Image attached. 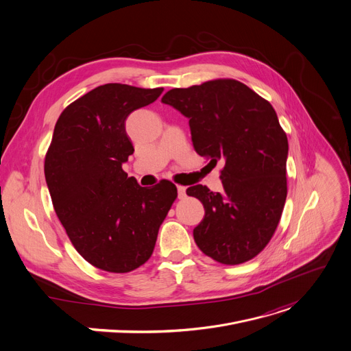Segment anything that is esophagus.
Returning a JSON list of instances; mask_svg holds the SVG:
<instances>
[{
  "instance_id": "34e87169",
  "label": "esophagus",
  "mask_w": 351,
  "mask_h": 351,
  "mask_svg": "<svg viewBox=\"0 0 351 351\" xmlns=\"http://www.w3.org/2000/svg\"><path fill=\"white\" fill-rule=\"evenodd\" d=\"M178 197L179 199L186 197V187L184 186H178Z\"/></svg>"
}]
</instances>
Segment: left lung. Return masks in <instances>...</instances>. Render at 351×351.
I'll list each match as a JSON object with an SVG mask.
<instances>
[{
    "label": "left lung",
    "mask_w": 351,
    "mask_h": 351,
    "mask_svg": "<svg viewBox=\"0 0 351 351\" xmlns=\"http://www.w3.org/2000/svg\"><path fill=\"white\" fill-rule=\"evenodd\" d=\"M162 102L189 119L196 152L217 165L224 190L203 184L186 193L204 206L193 230L200 250L222 265L253 259L270 242L287 197L289 140L276 110L245 84L219 78L168 90Z\"/></svg>",
    "instance_id": "8db88e82"
}]
</instances>
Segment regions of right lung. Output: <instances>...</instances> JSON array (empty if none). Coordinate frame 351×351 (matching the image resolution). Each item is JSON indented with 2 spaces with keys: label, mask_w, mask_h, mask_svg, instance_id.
Wrapping results in <instances>:
<instances>
[{
  "label": "right lung",
  "mask_w": 351,
  "mask_h": 351,
  "mask_svg": "<svg viewBox=\"0 0 351 351\" xmlns=\"http://www.w3.org/2000/svg\"><path fill=\"white\" fill-rule=\"evenodd\" d=\"M162 90L125 84L89 90L62 110L46 152L54 211L77 252L105 271L129 273L151 258L159 227L178 197L172 182L141 187L121 169L134 152L127 116Z\"/></svg>",
  "instance_id": "1"
}]
</instances>
